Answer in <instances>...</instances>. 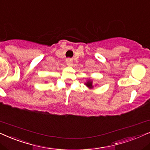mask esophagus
<instances>
[{"label":"esophagus","mask_w":150,"mask_h":150,"mask_svg":"<svg viewBox=\"0 0 150 150\" xmlns=\"http://www.w3.org/2000/svg\"><path fill=\"white\" fill-rule=\"evenodd\" d=\"M67 64L68 65V66H72L73 65V60H72L71 59H69V58H68V59H67Z\"/></svg>","instance_id":"esophagus-1"}]
</instances>
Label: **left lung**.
Returning a JSON list of instances; mask_svg holds the SVG:
<instances>
[{"mask_svg": "<svg viewBox=\"0 0 150 150\" xmlns=\"http://www.w3.org/2000/svg\"><path fill=\"white\" fill-rule=\"evenodd\" d=\"M85 85L87 87H88L89 88H93V81L91 80H88L86 83H85Z\"/></svg>", "mask_w": 150, "mask_h": 150, "instance_id": "left-lung-1", "label": "left lung"}]
</instances>
